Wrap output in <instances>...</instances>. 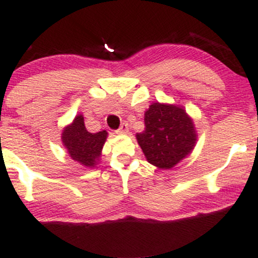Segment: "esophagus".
Segmentation results:
<instances>
[{"mask_svg":"<svg viewBox=\"0 0 258 258\" xmlns=\"http://www.w3.org/2000/svg\"><path fill=\"white\" fill-rule=\"evenodd\" d=\"M127 132H128V123H126V122L121 123L120 128L116 131L117 135H126Z\"/></svg>","mask_w":258,"mask_h":258,"instance_id":"esophagus-1","label":"esophagus"}]
</instances>
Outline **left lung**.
<instances>
[{
  "mask_svg": "<svg viewBox=\"0 0 258 258\" xmlns=\"http://www.w3.org/2000/svg\"><path fill=\"white\" fill-rule=\"evenodd\" d=\"M144 123L146 130L136 138L149 164L170 170L193 152L198 133L183 106L153 103L144 112Z\"/></svg>",
  "mask_w": 258,
  "mask_h": 258,
  "instance_id": "1",
  "label": "left lung"
}]
</instances>
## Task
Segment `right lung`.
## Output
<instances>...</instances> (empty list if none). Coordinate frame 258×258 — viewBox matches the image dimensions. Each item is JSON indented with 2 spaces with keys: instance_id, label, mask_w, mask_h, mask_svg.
Instances as JSON below:
<instances>
[{
  "instance_id": "add662e5",
  "label": "right lung",
  "mask_w": 258,
  "mask_h": 258,
  "mask_svg": "<svg viewBox=\"0 0 258 258\" xmlns=\"http://www.w3.org/2000/svg\"><path fill=\"white\" fill-rule=\"evenodd\" d=\"M108 132L91 133L86 130L84 115H76L70 125L65 126L61 132V143L74 161L85 167H96L99 164L102 149Z\"/></svg>"
}]
</instances>
